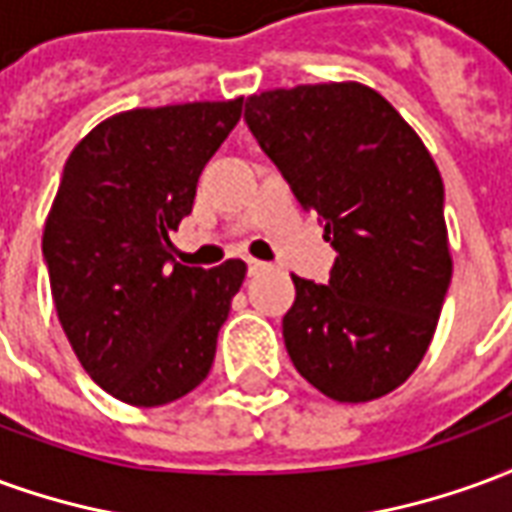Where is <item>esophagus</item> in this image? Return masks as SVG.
Returning a JSON list of instances; mask_svg holds the SVG:
<instances>
[{"mask_svg":"<svg viewBox=\"0 0 512 512\" xmlns=\"http://www.w3.org/2000/svg\"><path fill=\"white\" fill-rule=\"evenodd\" d=\"M246 266H249V274H260V271H266L268 263H263V260H255V257H249V260H246Z\"/></svg>","mask_w":512,"mask_h":512,"instance_id":"obj_1","label":"esophagus"}]
</instances>
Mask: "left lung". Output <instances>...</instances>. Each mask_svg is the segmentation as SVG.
Masks as SVG:
<instances>
[{
	"label": "left lung",
	"instance_id": "obj_1",
	"mask_svg": "<svg viewBox=\"0 0 512 512\" xmlns=\"http://www.w3.org/2000/svg\"><path fill=\"white\" fill-rule=\"evenodd\" d=\"M246 123L337 249L329 285L293 274L290 362L337 403L406 384L452 279L444 183L414 128L373 87L299 84L246 98Z\"/></svg>",
	"mask_w": 512,
	"mask_h": 512
}]
</instances>
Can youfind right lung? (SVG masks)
Instances as JSON below:
<instances>
[{
    "label": "right lung",
    "instance_id": "1",
    "mask_svg": "<svg viewBox=\"0 0 512 512\" xmlns=\"http://www.w3.org/2000/svg\"><path fill=\"white\" fill-rule=\"evenodd\" d=\"M241 109L244 95L117 112L65 161L43 227L51 296L76 359L128 406L172 403L211 373L246 263L183 266L169 235Z\"/></svg>",
    "mask_w": 512,
    "mask_h": 512
}]
</instances>
